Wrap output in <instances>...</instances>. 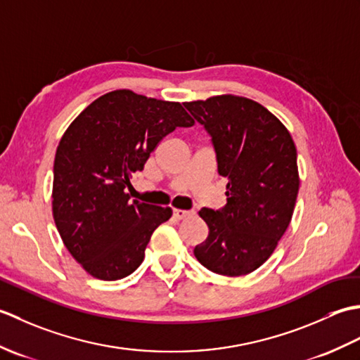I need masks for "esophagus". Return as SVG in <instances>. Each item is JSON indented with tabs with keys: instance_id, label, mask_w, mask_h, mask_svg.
Here are the masks:
<instances>
[{
	"instance_id": "34e87169",
	"label": "esophagus",
	"mask_w": 360,
	"mask_h": 360,
	"mask_svg": "<svg viewBox=\"0 0 360 360\" xmlns=\"http://www.w3.org/2000/svg\"><path fill=\"white\" fill-rule=\"evenodd\" d=\"M193 213L192 212H188V210H179V209H174L173 210V218L174 219H187L188 217H192Z\"/></svg>"
}]
</instances>
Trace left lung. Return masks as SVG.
I'll list each match as a JSON object with an SVG mask.
<instances>
[{"label":"left lung","instance_id":"obj_1","mask_svg":"<svg viewBox=\"0 0 360 360\" xmlns=\"http://www.w3.org/2000/svg\"><path fill=\"white\" fill-rule=\"evenodd\" d=\"M212 137L218 173L227 179L223 209H201L209 236L193 254L209 271L240 277L258 269L292 218L297 150L286 127L250 98L232 94L186 102Z\"/></svg>","mask_w":360,"mask_h":360}]
</instances>
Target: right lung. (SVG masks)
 Returning a JSON list of instances; mask_svg holds the SVG:
<instances>
[{
  "label": "right lung",
  "mask_w": 360,
  "mask_h": 360,
  "mask_svg": "<svg viewBox=\"0 0 360 360\" xmlns=\"http://www.w3.org/2000/svg\"><path fill=\"white\" fill-rule=\"evenodd\" d=\"M193 124L178 102L117 89L68 127L53 160L52 213L66 249L89 275L112 281L141 266L172 209L129 201L125 188L167 134Z\"/></svg>",
  "instance_id": "right-lung-1"
}]
</instances>
